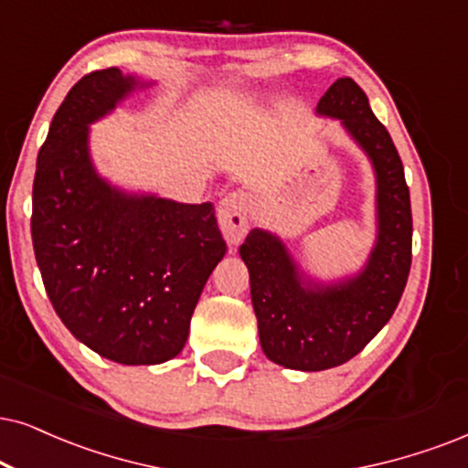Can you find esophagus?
<instances>
[{"mask_svg":"<svg viewBox=\"0 0 468 468\" xmlns=\"http://www.w3.org/2000/svg\"><path fill=\"white\" fill-rule=\"evenodd\" d=\"M248 197L244 192H230L218 205V222L224 239L230 246H238L250 229V211H248Z\"/></svg>","mask_w":468,"mask_h":468,"instance_id":"1","label":"esophagus"}]
</instances>
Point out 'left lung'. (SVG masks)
Here are the masks:
<instances>
[{
	"instance_id": "obj_1",
	"label": "left lung",
	"mask_w": 468,
	"mask_h": 468,
	"mask_svg": "<svg viewBox=\"0 0 468 468\" xmlns=\"http://www.w3.org/2000/svg\"><path fill=\"white\" fill-rule=\"evenodd\" d=\"M317 112L341 118L363 146L378 179V241L358 276L328 287H304L274 235L254 229L239 248L250 271L259 341L276 365L322 371L356 356L398 309L412 263V214L404 165L387 127L350 77L336 80Z\"/></svg>"
}]
</instances>
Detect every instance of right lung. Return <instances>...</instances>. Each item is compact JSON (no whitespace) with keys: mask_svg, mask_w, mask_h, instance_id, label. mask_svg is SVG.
<instances>
[{"mask_svg":"<svg viewBox=\"0 0 468 468\" xmlns=\"http://www.w3.org/2000/svg\"><path fill=\"white\" fill-rule=\"evenodd\" d=\"M133 86L112 67L69 90L38 151L32 241L45 292L75 339L114 363L157 365L186 346L227 244L211 203L129 197L94 173L88 125Z\"/></svg>","mask_w":468,"mask_h":468,"instance_id":"1","label":"right lung"}]
</instances>
